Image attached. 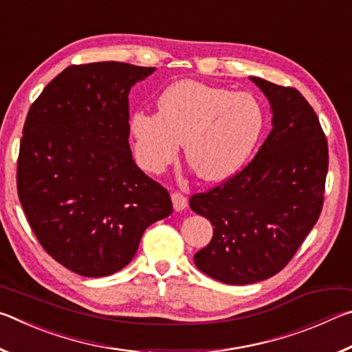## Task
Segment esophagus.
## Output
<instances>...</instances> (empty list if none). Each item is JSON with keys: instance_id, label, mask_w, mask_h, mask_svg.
Instances as JSON below:
<instances>
[{"instance_id": "obj_1", "label": "esophagus", "mask_w": 352, "mask_h": 352, "mask_svg": "<svg viewBox=\"0 0 352 352\" xmlns=\"http://www.w3.org/2000/svg\"><path fill=\"white\" fill-rule=\"evenodd\" d=\"M170 199H172V205H174L175 211H183L184 208L188 206V199L180 192H172Z\"/></svg>"}]
</instances>
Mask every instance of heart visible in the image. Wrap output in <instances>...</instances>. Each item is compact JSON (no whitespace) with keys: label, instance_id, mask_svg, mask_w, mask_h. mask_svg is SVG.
<instances>
[{"label":"heart","instance_id":"b5f03b06","mask_svg":"<svg viewBox=\"0 0 352 352\" xmlns=\"http://www.w3.org/2000/svg\"><path fill=\"white\" fill-rule=\"evenodd\" d=\"M261 129L262 111L250 94L189 79L166 88L158 98V113L141 110L130 118L142 169L163 172L183 142L189 168L206 182L223 180L239 169Z\"/></svg>","mask_w":352,"mask_h":352}]
</instances>
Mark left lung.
I'll return each mask as SVG.
<instances>
[{
	"label": "left lung",
	"mask_w": 352,
	"mask_h": 352,
	"mask_svg": "<svg viewBox=\"0 0 352 352\" xmlns=\"http://www.w3.org/2000/svg\"><path fill=\"white\" fill-rule=\"evenodd\" d=\"M272 105V130L245 168L189 206L210 220L212 239L194 254L197 269L243 285L276 275L320 217L327 141L317 113L292 87L250 77Z\"/></svg>",
	"instance_id": "obj_1"
}]
</instances>
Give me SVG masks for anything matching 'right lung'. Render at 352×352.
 <instances>
[{"instance_id":"add662e5","label":"right lung","mask_w":352,"mask_h":352,"mask_svg":"<svg viewBox=\"0 0 352 352\" xmlns=\"http://www.w3.org/2000/svg\"><path fill=\"white\" fill-rule=\"evenodd\" d=\"M155 68L71 65L29 109L16 163L19 199L45 252L88 278L124 269L170 195L135 164L129 93Z\"/></svg>"}]
</instances>
